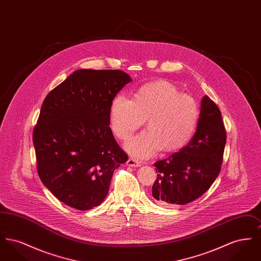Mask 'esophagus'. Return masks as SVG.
Instances as JSON below:
<instances>
[{
    "label": "esophagus",
    "mask_w": 261,
    "mask_h": 261,
    "mask_svg": "<svg viewBox=\"0 0 261 261\" xmlns=\"http://www.w3.org/2000/svg\"><path fill=\"white\" fill-rule=\"evenodd\" d=\"M126 163H127L128 166H135V167H138V166L141 165V162H139L138 160L134 159V158H130Z\"/></svg>",
    "instance_id": "obj_1"
}]
</instances>
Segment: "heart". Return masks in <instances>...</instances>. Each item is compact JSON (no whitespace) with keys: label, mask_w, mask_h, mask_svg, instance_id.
<instances>
[{"label":"heart","mask_w":261,"mask_h":261,"mask_svg":"<svg viewBox=\"0 0 261 261\" xmlns=\"http://www.w3.org/2000/svg\"><path fill=\"white\" fill-rule=\"evenodd\" d=\"M147 118L149 129L126 147L138 158H148L162 148L174 151L186 146L198 126L199 106L192 96L165 80L141 86L134 99L118 95L112 99L110 122L119 140L128 141Z\"/></svg>","instance_id":"1"}]
</instances>
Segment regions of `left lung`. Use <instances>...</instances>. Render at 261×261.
Instances as JSON below:
<instances>
[{
	"label": "left lung",
	"mask_w": 261,
	"mask_h": 261,
	"mask_svg": "<svg viewBox=\"0 0 261 261\" xmlns=\"http://www.w3.org/2000/svg\"><path fill=\"white\" fill-rule=\"evenodd\" d=\"M226 130L216 103L201 100L195 136L180 151L154 163L158 178L151 195L161 205L186 204L202 196L220 173Z\"/></svg>",
	"instance_id": "1"
}]
</instances>
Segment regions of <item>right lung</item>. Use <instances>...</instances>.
<instances>
[{
    "label": "right lung",
    "instance_id": "add662e5",
    "mask_svg": "<svg viewBox=\"0 0 261 261\" xmlns=\"http://www.w3.org/2000/svg\"><path fill=\"white\" fill-rule=\"evenodd\" d=\"M131 80L118 69H79L43 101L33 130L38 175L70 207L88 211L100 204L114 170L128 160L112 134L110 111Z\"/></svg>",
    "mask_w": 261,
    "mask_h": 261
}]
</instances>
